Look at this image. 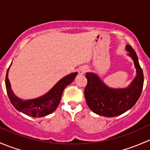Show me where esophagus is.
<instances>
[{
    "instance_id": "34e87169",
    "label": "esophagus",
    "mask_w": 150,
    "mask_h": 150,
    "mask_svg": "<svg viewBox=\"0 0 150 150\" xmlns=\"http://www.w3.org/2000/svg\"><path fill=\"white\" fill-rule=\"evenodd\" d=\"M87 67H81L79 69V70H78V73H79L80 75H83V74H85L87 72Z\"/></svg>"
}]
</instances>
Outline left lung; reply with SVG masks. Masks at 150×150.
<instances>
[{
  "label": "left lung",
  "mask_w": 150,
  "mask_h": 150,
  "mask_svg": "<svg viewBox=\"0 0 150 150\" xmlns=\"http://www.w3.org/2000/svg\"><path fill=\"white\" fill-rule=\"evenodd\" d=\"M128 55L134 62L137 75L134 81L125 88H112L108 87L98 75L87 72V85L84 91L86 103L92 112L104 117H115L125 112L137 103L142 93L144 75L139 63L138 57L132 47H125Z\"/></svg>",
  "instance_id": "left-lung-1"
}]
</instances>
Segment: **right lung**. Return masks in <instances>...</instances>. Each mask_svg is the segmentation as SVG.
<instances>
[{"label":"right lung","mask_w":150,"mask_h":150,"mask_svg":"<svg viewBox=\"0 0 150 150\" xmlns=\"http://www.w3.org/2000/svg\"><path fill=\"white\" fill-rule=\"evenodd\" d=\"M8 69L9 67L6 75V88L10 102L18 111L33 117H44L52 113L61 101L64 89L74 81L78 75L77 72H74L67 75L60 80L48 93L40 97L30 100H23L18 98L11 88V84L8 78Z\"/></svg>","instance_id":"right-lung-1"}]
</instances>
